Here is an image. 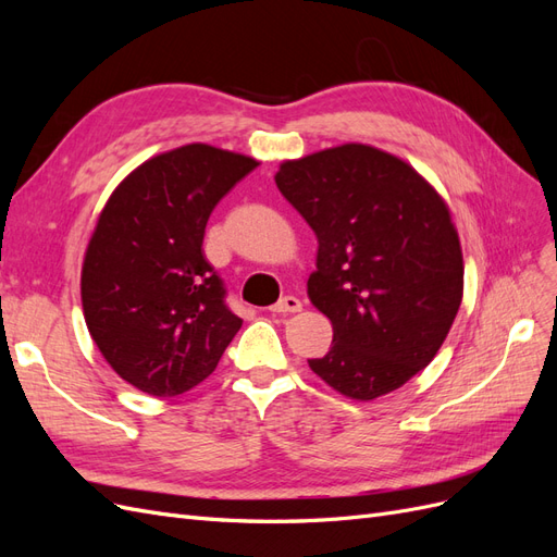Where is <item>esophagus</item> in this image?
Instances as JSON below:
<instances>
[{"mask_svg":"<svg viewBox=\"0 0 557 557\" xmlns=\"http://www.w3.org/2000/svg\"><path fill=\"white\" fill-rule=\"evenodd\" d=\"M301 309V301L297 299V297H293V295H288V297H283V299H278L276 305L269 309L272 313H278V315H285V313H297Z\"/></svg>","mask_w":557,"mask_h":557,"instance_id":"esophagus-1","label":"esophagus"}]
</instances>
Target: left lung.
<instances>
[{
    "label": "left lung",
    "instance_id": "1",
    "mask_svg": "<svg viewBox=\"0 0 557 557\" xmlns=\"http://www.w3.org/2000/svg\"><path fill=\"white\" fill-rule=\"evenodd\" d=\"M281 195L315 232L311 305L334 330L309 360L336 393L369 401L425 369L462 301V248L442 195L411 164L344 144L285 160Z\"/></svg>",
    "mask_w": 557,
    "mask_h": 557
}]
</instances>
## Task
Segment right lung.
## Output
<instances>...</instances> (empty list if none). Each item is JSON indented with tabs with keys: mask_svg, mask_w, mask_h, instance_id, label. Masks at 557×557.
Here are the masks:
<instances>
[{
	"mask_svg": "<svg viewBox=\"0 0 557 557\" xmlns=\"http://www.w3.org/2000/svg\"><path fill=\"white\" fill-rule=\"evenodd\" d=\"M258 162L188 144L139 164L97 218L83 315L123 381L174 397L205 381L242 327L201 242L211 211Z\"/></svg>",
	"mask_w": 557,
	"mask_h": 557,
	"instance_id": "obj_1",
	"label": "right lung"
}]
</instances>
